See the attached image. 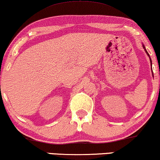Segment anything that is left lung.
<instances>
[{"mask_svg":"<svg viewBox=\"0 0 160 160\" xmlns=\"http://www.w3.org/2000/svg\"><path fill=\"white\" fill-rule=\"evenodd\" d=\"M143 47H144V50H145V52H146V53H147V54H148V56H149V57H150V55H149V54H148V52H147V50H146V49H145V48H144V46H143ZM150 59H151V58H150ZM151 62H152V61H151ZM151 64H152V63H151ZM151 66H152V65H151ZM152 72H153V70H152Z\"/></svg>","mask_w":160,"mask_h":160,"instance_id":"left-lung-1","label":"left lung"}]
</instances>
